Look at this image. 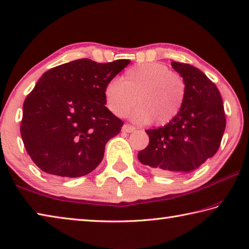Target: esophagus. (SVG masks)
<instances>
[{"instance_id":"34e87169","label":"esophagus","mask_w":249,"mask_h":249,"mask_svg":"<svg viewBox=\"0 0 249 249\" xmlns=\"http://www.w3.org/2000/svg\"><path fill=\"white\" fill-rule=\"evenodd\" d=\"M136 130V128L133 127V125H130V124H124V127H122V131L124 132H133Z\"/></svg>"}]
</instances>
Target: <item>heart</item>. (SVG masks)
<instances>
[{
  "mask_svg": "<svg viewBox=\"0 0 249 249\" xmlns=\"http://www.w3.org/2000/svg\"><path fill=\"white\" fill-rule=\"evenodd\" d=\"M186 82L180 74L159 62L141 63L129 68L120 81L110 80L103 95L107 108L117 117L130 113L132 121L146 124L154 121L163 125L173 121L186 99Z\"/></svg>",
  "mask_w": 249,
  "mask_h": 249,
  "instance_id": "b5f03b06",
  "label": "heart"
}]
</instances>
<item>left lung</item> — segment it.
Segmentation results:
<instances>
[{"label": "left lung", "mask_w": 249, "mask_h": 249, "mask_svg": "<svg viewBox=\"0 0 249 249\" xmlns=\"http://www.w3.org/2000/svg\"><path fill=\"white\" fill-rule=\"evenodd\" d=\"M186 82V99L178 116L158 129L146 130L149 144L138 159L158 175L196 170L216 154L226 118L221 95L204 72L190 64L171 62Z\"/></svg>", "instance_id": "obj_1"}]
</instances>
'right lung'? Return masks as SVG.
Returning <instances> with one entry per match:
<instances>
[{
	"label": "right lung",
	"mask_w": 249,
	"mask_h": 249,
	"mask_svg": "<svg viewBox=\"0 0 249 249\" xmlns=\"http://www.w3.org/2000/svg\"><path fill=\"white\" fill-rule=\"evenodd\" d=\"M130 60L98 63L80 59L42 74L24 103L21 137L42 171L75 178L101 162L122 122L105 106V87Z\"/></svg>",
	"instance_id": "add662e5"
}]
</instances>
